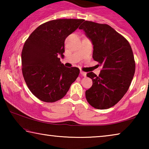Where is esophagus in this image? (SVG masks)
Listing matches in <instances>:
<instances>
[{
    "label": "esophagus",
    "mask_w": 149,
    "mask_h": 149,
    "mask_svg": "<svg viewBox=\"0 0 149 149\" xmlns=\"http://www.w3.org/2000/svg\"><path fill=\"white\" fill-rule=\"evenodd\" d=\"M80 74H81V75H83V76H84V77L86 76V75H87V73H86V72H83V71H80Z\"/></svg>",
    "instance_id": "obj_1"
}]
</instances>
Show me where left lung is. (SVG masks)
Wrapping results in <instances>:
<instances>
[{
    "instance_id": "obj_1",
    "label": "left lung",
    "mask_w": 149,
    "mask_h": 149,
    "mask_svg": "<svg viewBox=\"0 0 149 149\" xmlns=\"http://www.w3.org/2000/svg\"><path fill=\"white\" fill-rule=\"evenodd\" d=\"M79 29L91 40L93 59L102 65L99 76L93 72L87 74L93 85L85 91L86 99L97 109L110 108L122 99L134 76L132 47L124 37L107 24L85 21Z\"/></svg>"
}]
</instances>
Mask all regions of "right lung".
<instances>
[{
  "label": "right lung",
  "mask_w": 149,
  "mask_h": 149,
  "mask_svg": "<svg viewBox=\"0 0 149 149\" xmlns=\"http://www.w3.org/2000/svg\"><path fill=\"white\" fill-rule=\"evenodd\" d=\"M84 21L82 19H58L45 22L35 29L26 41L22 51V71L25 81L37 99L54 102L66 95L76 80L79 69L66 68L64 41Z\"/></svg>",
  "instance_id": "add662e5"
}]
</instances>
